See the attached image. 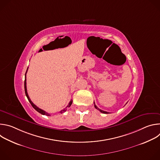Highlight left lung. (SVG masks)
I'll return each instance as SVG.
<instances>
[{
	"label": "left lung",
	"mask_w": 160,
	"mask_h": 160,
	"mask_svg": "<svg viewBox=\"0 0 160 160\" xmlns=\"http://www.w3.org/2000/svg\"><path fill=\"white\" fill-rule=\"evenodd\" d=\"M94 107L97 109H98L99 111H100L101 112H102V113H106V114H107V113H109L108 112H106V111H102V110H101V109H100L99 108H98L97 106H96V105L95 104V102H94Z\"/></svg>",
	"instance_id": "8db88e82"
}]
</instances>
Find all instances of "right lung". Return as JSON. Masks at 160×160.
<instances>
[{"mask_svg":"<svg viewBox=\"0 0 160 160\" xmlns=\"http://www.w3.org/2000/svg\"><path fill=\"white\" fill-rule=\"evenodd\" d=\"M28 68H27V72H26V73H25V94H26V96L27 97V98H28V101H29V102H30V104H32V107L37 111H38V112H40V113H41L42 115H47V116H51L50 115V114H49V113H48L46 111H43V110H42V109H40V108H38L36 105H35L33 102H32V101L30 100V98H29V96H28V93H27V79H26V75H27V71H28ZM72 100H71L70 101V102H69V104H68V105L67 106V107L66 108H65L64 109H62V110H61L59 112L60 113H62V112H65L66 110H67V108H69V107H70V106L72 105Z\"/></svg>","mask_w":160,"mask_h":160,"instance_id":"add662e5","label":"right lung"}]
</instances>
